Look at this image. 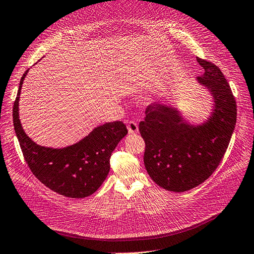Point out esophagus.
Segmentation results:
<instances>
[{"mask_svg":"<svg viewBox=\"0 0 254 254\" xmlns=\"http://www.w3.org/2000/svg\"><path fill=\"white\" fill-rule=\"evenodd\" d=\"M127 128H128V131L129 133H136L139 131V127H137V124L133 121H129L128 124H127Z\"/></svg>","mask_w":254,"mask_h":254,"instance_id":"obj_1","label":"esophagus"}]
</instances>
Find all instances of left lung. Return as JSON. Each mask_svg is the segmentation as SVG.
Returning a JSON list of instances; mask_svg holds the SVG:
<instances>
[{"label":"left lung","instance_id":"left-lung-1","mask_svg":"<svg viewBox=\"0 0 254 254\" xmlns=\"http://www.w3.org/2000/svg\"><path fill=\"white\" fill-rule=\"evenodd\" d=\"M197 61L204 68L198 79L215 101L210 121L191 127L170 107L151 104L139 125L146 171L158 186L171 191L191 190L209 178L225 156L236 123L235 97L220 68L202 58Z\"/></svg>","mask_w":254,"mask_h":254}]
</instances>
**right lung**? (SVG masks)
Instances as JSON below:
<instances>
[{
	"label": "right lung",
	"instance_id": "obj_1",
	"mask_svg": "<svg viewBox=\"0 0 254 254\" xmlns=\"http://www.w3.org/2000/svg\"><path fill=\"white\" fill-rule=\"evenodd\" d=\"M20 80L13 103V127L26 163L34 176L53 191L71 198H84L97 190L110 171V157L118 143L127 134L123 122L107 123L95 128L80 142L63 149L37 145L25 134L19 120Z\"/></svg>",
	"mask_w": 254,
	"mask_h": 254
}]
</instances>
